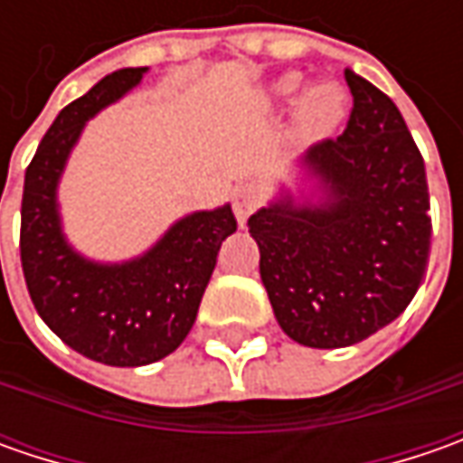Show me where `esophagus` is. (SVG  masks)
<instances>
[{
  "instance_id": "1",
  "label": "esophagus",
  "mask_w": 463,
  "mask_h": 463,
  "mask_svg": "<svg viewBox=\"0 0 463 463\" xmlns=\"http://www.w3.org/2000/svg\"><path fill=\"white\" fill-rule=\"evenodd\" d=\"M260 203H262V193H260L258 187H240V190L234 193V216H237V222L244 226V222L258 211Z\"/></svg>"
}]
</instances>
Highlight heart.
I'll use <instances>...</instances> for the list:
<instances>
[{"mask_svg": "<svg viewBox=\"0 0 463 463\" xmlns=\"http://www.w3.org/2000/svg\"><path fill=\"white\" fill-rule=\"evenodd\" d=\"M307 80L296 71L278 77L268 87L273 108H294V131L301 141L317 144L335 134L347 116V92L337 81H319L307 90Z\"/></svg>", "mask_w": 463, "mask_h": 463, "instance_id": "obj_1", "label": "heart"}]
</instances>
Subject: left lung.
<instances>
[{
    "instance_id": "left-lung-1",
    "label": "left lung",
    "mask_w": 463,
    "mask_h": 463,
    "mask_svg": "<svg viewBox=\"0 0 463 463\" xmlns=\"http://www.w3.org/2000/svg\"><path fill=\"white\" fill-rule=\"evenodd\" d=\"M345 134L304 154L298 185L250 216L280 329L332 350L371 337L418 294L430 252L425 162L397 105L345 69Z\"/></svg>"
}]
</instances>
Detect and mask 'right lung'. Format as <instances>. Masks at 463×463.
I'll list each match as a JSON object with an SVG mask.
<instances>
[{"label": "right lung", "mask_w": 463, "mask_h": 463, "mask_svg": "<svg viewBox=\"0 0 463 463\" xmlns=\"http://www.w3.org/2000/svg\"><path fill=\"white\" fill-rule=\"evenodd\" d=\"M149 66L118 69L66 105L25 172L20 258L48 327L90 361L118 368L167 358L193 327L222 241L237 232L232 205L193 211L141 255L102 262L66 240L59 183L87 123L141 84Z\"/></svg>", "instance_id": "1"}]
</instances>
